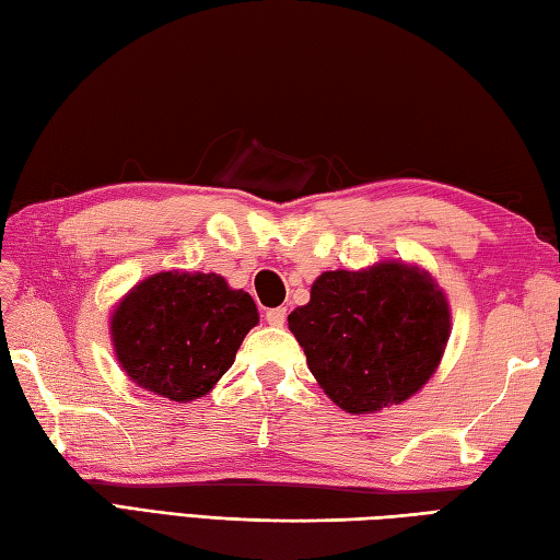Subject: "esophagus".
<instances>
[{"label": "esophagus", "mask_w": 560, "mask_h": 560, "mask_svg": "<svg viewBox=\"0 0 560 560\" xmlns=\"http://www.w3.org/2000/svg\"><path fill=\"white\" fill-rule=\"evenodd\" d=\"M267 323L281 327L283 323H287V308H271V311H267Z\"/></svg>", "instance_id": "obj_1"}]
</instances>
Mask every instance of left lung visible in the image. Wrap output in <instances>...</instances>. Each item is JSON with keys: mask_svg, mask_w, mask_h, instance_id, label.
Here are the masks:
<instances>
[{"mask_svg": "<svg viewBox=\"0 0 560 560\" xmlns=\"http://www.w3.org/2000/svg\"><path fill=\"white\" fill-rule=\"evenodd\" d=\"M311 374L339 408L378 412L415 396L440 366L452 332L444 291L420 267L378 261L325 271L289 315Z\"/></svg>", "mask_w": 560, "mask_h": 560, "instance_id": "1", "label": "left lung"}]
</instances>
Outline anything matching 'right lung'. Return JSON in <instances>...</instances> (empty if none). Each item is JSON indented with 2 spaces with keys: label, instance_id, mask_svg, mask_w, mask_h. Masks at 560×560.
<instances>
[{
  "label": "right lung",
  "instance_id": "obj_1",
  "mask_svg": "<svg viewBox=\"0 0 560 560\" xmlns=\"http://www.w3.org/2000/svg\"><path fill=\"white\" fill-rule=\"evenodd\" d=\"M257 305L218 273L160 271L136 283L112 315V342L130 381L160 398L206 396L233 366Z\"/></svg>",
  "mask_w": 560,
  "mask_h": 560
}]
</instances>
